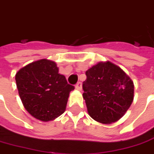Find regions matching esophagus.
I'll return each mask as SVG.
<instances>
[{
	"label": "esophagus",
	"instance_id": "34e87169",
	"mask_svg": "<svg viewBox=\"0 0 154 154\" xmlns=\"http://www.w3.org/2000/svg\"><path fill=\"white\" fill-rule=\"evenodd\" d=\"M75 88H76V89H77V90L81 91L82 90V82H77V84H76V86H75Z\"/></svg>",
	"mask_w": 154,
	"mask_h": 154
}]
</instances>
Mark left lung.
<instances>
[{"mask_svg":"<svg viewBox=\"0 0 154 154\" xmlns=\"http://www.w3.org/2000/svg\"><path fill=\"white\" fill-rule=\"evenodd\" d=\"M82 83L88 115L99 123L110 125L119 120L134 100V82L119 66L99 62L86 72Z\"/></svg>","mask_w":154,"mask_h":154,"instance_id":"obj_1","label":"left lung"}]
</instances>
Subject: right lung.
Listing matches in <instances>:
<instances>
[{
    "label": "right lung",
    "mask_w": 154,
    "mask_h": 154,
    "mask_svg": "<svg viewBox=\"0 0 154 154\" xmlns=\"http://www.w3.org/2000/svg\"><path fill=\"white\" fill-rule=\"evenodd\" d=\"M15 80L25 110L43 122L55 119L65 112L70 92L74 89L59 73L55 62L47 59L22 67Z\"/></svg>",
    "instance_id": "right-lung-1"
}]
</instances>
